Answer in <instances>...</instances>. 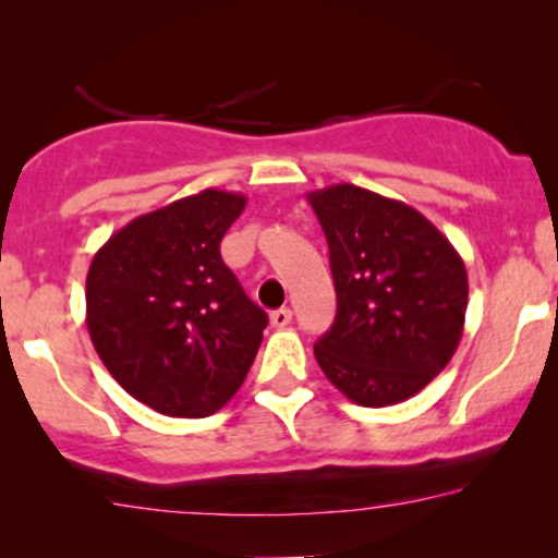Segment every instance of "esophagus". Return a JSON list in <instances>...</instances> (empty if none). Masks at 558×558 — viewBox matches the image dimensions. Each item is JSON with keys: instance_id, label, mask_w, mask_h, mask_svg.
Segmentation results:
<instances>
[{"instance_id": "34e87169", "label": "esophagus", "mask_w": 558, "mask_h": 558, "mask_svg": "<svg viewBox=\"0 0 558 558\" xmlns=\"http://www.w3.org/2000/svg\"><path fill=\"white\" fill-rule=\"evenodd\" d=\"M291 310L288 306H280V310L270 312V325L272 328H286V325H291Z\"/></svg>"}]
</instances>
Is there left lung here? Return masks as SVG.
<instances>
[{"label": "left lung", "instance_id": "left-lung-1", "mask_svg": "<svg viewBox=\"0 0 558 558\" xmlns=\"http://www.w3.org/2000/svg\"><path fill=\"white\" fill-rule=\"evenodd\" d=\"M328 239L338 312L315 345L345 399L390 407L444 373L464 332V259L409 204L336 183L310 191Z\"/></svg>", "mask_w": 558, "mask_h": 558}]
</instances>
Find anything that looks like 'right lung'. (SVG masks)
Instances as JSON below:
<instances>
[{
    "mask_svg": "<svg viewBox=\"0 0 558 558\" xmlns=\"http://www.w3.org/2000/svg\"><path fill=\"white\" fill-rule=\"evenodd\" d=\"M246 196L204 189L128 222L94 254L86 328L114 380L168 417H209L257 356L267 315L220 257Z\"/></svg>",
    "mask_w": 558,
    "mask_h": 558,
    "instance_id": "obj_1",
    "label": "right lung"
}]
</instances>
